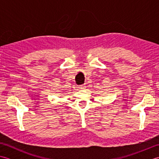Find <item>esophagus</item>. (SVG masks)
<instances>
[{
    "label": "esophagus",
    "instance_id": "34e87169",
    "mask_svg": "<svg viewBox=\"0 0 159 159\" xmlns=\"http://www.w3.org/2000/svg\"><path fill=\"white\" fill-rule=\"evenodd\" d=\"M79 88H80V89H81V90H84V89H85L86 88V86H85V85H80V86H79Z\"/></svg>",
    "mask_w": 159,
    "mask_h": 159
}]
</instances>
